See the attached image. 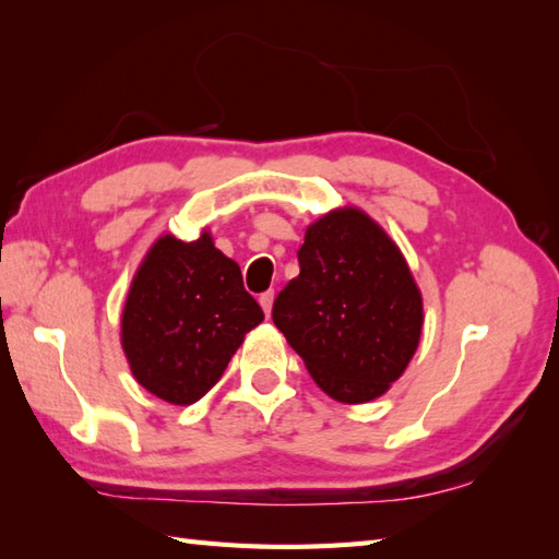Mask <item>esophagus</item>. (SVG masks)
I'll use <instances>...</instances> for the list:
<instances>
[{"label": "esophagus", "instance_id": "1", "mask_svg": "<svg viewBox=\"0 0 559 559\" xmlns=\"http://www.w3.org/2000/svg\"><path fill=\"white\" fill-rule=\"evenodd\" d=\"M260 306H263V311H265V316H270V311H272V301H275V292H265V294H260Z\"/></svg>", "mask_w": 559, "mask_h": 559}]
</instances>
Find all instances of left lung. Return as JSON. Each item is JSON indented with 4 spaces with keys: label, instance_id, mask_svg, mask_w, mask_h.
I'll return each instance as SVG.
<instances>
[{
    "label": "left lung",
    "instance_id": "8db88e82",
    "mask_svg": "<svg viewBox=\"0 0 559 559\" xmlns=\"http://www.w3.org/2000/svg\"><path fill=\"white\" fill-rule=\"evenodd\" d=\"M299 265L272 306L277 330L332 400H378L406 370L424 328L402 251L364 210L344 207L306 229Z\"/></svg>",
    "mask_w": 559,
    "mask_h": 559
}]
</instances>
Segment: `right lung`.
Here are the masks:
<instances>
[{
    "label": "right lung",
    "instance_id": "right-lung-1",
    "mask_svg": "<svg viewBox=\"0 0 559 559\" xmlns=\"http://www.w3.org/2000/svg\"><path fill=\"white\" fill-rule=\"evenodd\" d=\"M241 267L203 231L159 237L131 282L121 346L131 373L169 404H193L225 373L243 334L263 322Z\"/></svg>",
    "mask_w": 559,
    "mask_h": 559
}]
</instances>
